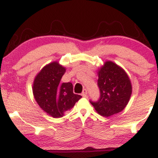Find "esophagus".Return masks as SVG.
Wrapping results in <instances>:
<instances>
[{
    "mask_svg": "<svg viewBox=\"0 0 158 158\" xmlns=\"http://www.w3.org/2000/svg\"><path fill=\"white\" fill-rule=\"evenodd\" d=\"M81 96H83V97H86L87 96V90L86 89H84L82 91V93H81Z\"/></svg>",
    "mask_w": 158,
    "mask_h": 158,
    "instance_id": "esophagus-1",
    "label": "esophagus"
}]
</instances>
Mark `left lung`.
Masks as SVG:
<instances>
[{
	"mask_svg": "<svg viewBox=\"0 0 158 158\" xmlns=\"http://www.w3.org/2000/svg\"><path fill=\"white\" fill-rule=\"evenodd\" d=\"M98 87L100 97L97 102L90 101L102 116L109 117L124 109L132 94V85L124 70L107 61L98 70Z\"/></svg>",
	"mask_w": 158,
	"mask_h": 158,
	"instance_id": "left-lung-1",
	"label": "left lung"
}]
</instances>
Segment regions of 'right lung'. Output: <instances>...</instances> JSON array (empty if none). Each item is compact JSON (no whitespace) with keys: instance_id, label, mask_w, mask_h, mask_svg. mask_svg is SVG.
Instances as JSON below:
<instances>
[{"instance_id":"1","label":"right lung","mask_w":158,"mask_h":158,"mask_svg":"<svg viewBox=\"0 0 158 158\" xmlns=\"http://www.w3.org/2000/svg\"><path fill=\"white\" fill-rule=\"evenodd\" d=\"M65 70L57 62H53L45 65L34 81L32 89L36 102L54 118L63 116L81 98L73 94L72 83H60Z\"/></svg>"}]
</instances>
